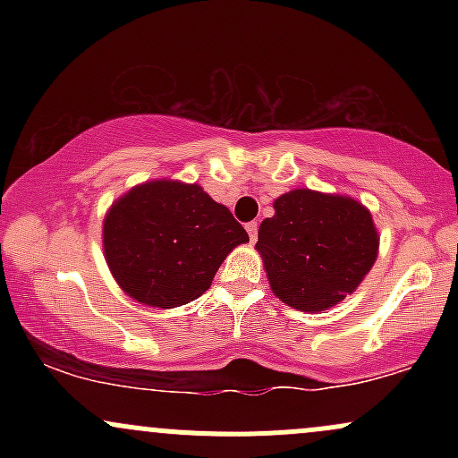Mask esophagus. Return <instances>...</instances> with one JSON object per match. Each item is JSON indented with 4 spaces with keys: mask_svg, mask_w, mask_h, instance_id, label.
Masks as SVG:
<instances>
[{
    "mask_svg": "<svg viewBox=\"0 0 458 458\" xmlns=\"http://www.w3.org/2000/svg\"><path fill=\"white\" fill-rule=\"evenodd\" d=\"M245 230H247V234H250V241H251V243H254L256 236H259V224H256V222L247 224Z\"/></svg>",
    "mask_w": 458,
    "mask_h": 458,
    "instance_id": "1",
    "label": "esophagus"
}]
</instances>
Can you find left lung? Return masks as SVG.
Listing matches in <instances>:
<instances>
[{
  "instance_id": "obj_1",
  "label": "left lung",
  "mask_w": 458,
  "mask_h": 458,
  "mask_svg": "<svg viewBox=\"0 0 458 458\" xmlns=\"http://www.w3.org/2000/svg\"><path fill=\"white\" fill-rule=\"evenodd\" d=\"M273 208L256 243L273 295L301 312H323L355 293L379 254V233L364 204L293 189Z\"/></svg>"
}]
</instances>
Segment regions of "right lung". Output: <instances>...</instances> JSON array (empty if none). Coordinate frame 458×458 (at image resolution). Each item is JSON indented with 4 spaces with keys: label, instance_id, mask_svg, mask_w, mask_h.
I'll return each instance as SVG.
<instances>
[{
    "label": "right lung",
    "instance_id": "right-lung-1",
    "mask_svg": "<svg viewBox=\"0 0 458 458\" xmlns=\"http://www.w3.org/2000/svg\"><path fill=\"white\" fill-rule=\"evenodd\" d=\"M245 228L198 182L157 178L131 187L103 219V254L115 284L141 306L170 310L208 291Z\"/></svg>",
    "mask_w": 458,
    "mask_h": 458
}]
</instances>
